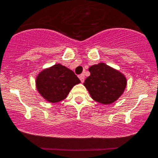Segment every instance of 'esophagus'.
Instances as JSON below:
<instances>
[{
	"label": "esophagus",
	"mask_w": 158,
	"mask_h": 158,
	"mask_svg": "<svg viewBox=\"0 0 158 158\" xmlns=\"http://www.w3.org/2000/svg\"><path fill=\"white\" fill-rule=\"evenodd\" d=\"M79 79H80L81 82H84V79H85V75H84L83 73L81 74V75H79Z\"/></svg>",
	"instance_id": "esophagus-1"
}]
</instances>
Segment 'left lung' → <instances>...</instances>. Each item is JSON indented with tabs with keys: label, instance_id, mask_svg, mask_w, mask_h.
Segmentation results:
<instances>
[{
	"label": "left lung",
	"instance_id": "1",
	"mask_svg": "<svg viewBox=\"0 0 158 158\" xmlns=\"http://www.w3.org/2000/svg\"><path fill=\"white\" fill-rule=\"evenodd\" d=\"M89 71L91 75L83 84L93 100L109 104L122 95L127 86L123 74L104 63L90 66Z\"/></svg>",
	"mask_w": 158,
	"mask_h": 158
}]
</instances>
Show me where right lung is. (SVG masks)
I'll return each mask as SVG.
<instances>
[{"instance_id": "right-lung-1", "label": "right lung", "mask_w": 158, "mask_h": 158, "mask_svg": "<svg viewBox=\"0 0 158 158\" xmlns=\"http://www.w3.org/2000/svg\"><path fill=\"white\" fill-rule=\"evenodd\" d=\"M80 80L76 75L61 64L44 69L36 78V87L41 95L51 103L63 101Z\"/></svg>"}]
</instances>
